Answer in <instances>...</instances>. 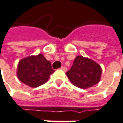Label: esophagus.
Returning a JSON list of instances; mask_svg holds the SVG:
<instances>
[{"mask_svg":"<svg viewBox=\"0 0 123 123\" xmlns=\"http://www.w3.org/2000/svg\"><path fill=\"white\" fill-rule=\"evenodd\" d=\"M61 69H62L63 71H67V67H61Z\"/></svg>","mask_w":123,"mask_h":123,"instance_id":"esophagus-1","label":"esophagus"}]
</instances>
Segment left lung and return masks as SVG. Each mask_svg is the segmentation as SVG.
I'll return each instance as SVG.
<instances>
[{"instance_id":"8db88e82","label":"left lung","mask_w":123,"mask_h":123,"mask_svg":"<svg viewBox=\"0 0 123 123\" xmlns=\"http://www.w3.org/2000/svg\"><path fill=\"white\" fill-rule=\"evenodd\" d=\"M102 69L93 60L77 56L66 75L75 86L86 89L98 84L100 80Z\"/></svg>"}]
</instances>
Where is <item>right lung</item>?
<instances>
[{
	"label": "right lung",
	"instance_id": "right-lung-1",
	"mask_svg": "<svg viewBox=\"0 0 123 123\" xmlns=\"http://www.w3.org/2000/svg\"><path fill=\"white\" fill-rule=\"evenodd\" d=\"M54 71L51 62L39 54L21 59L18 65L17 76L23 84L36 88L45 84Z\"/></svg>",
	"mask_w": 123,
	"mask_h": 123
}]
</instances>
